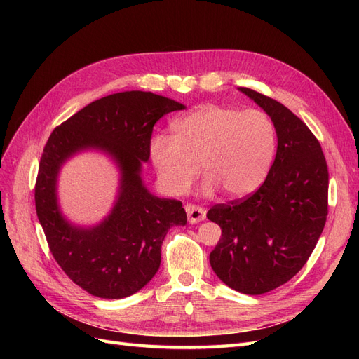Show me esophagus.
<instances>
[{
	"mask_svg": "<svg viewBox=\"0 0 359 359\" xmlns=\"http://www.w3.org/2000/svg\"><path fill=\"white\" fill-rule=\"evenodd\" d=\"M186 211H187V217H189L190 223H199V222L205 220V210L202 208V206L187 205Z\"/></svg>",
	"mask_w": 359,
	"mask_h": 359,
	"instance_id": "esophagus-1",
	"label": "esophagus"
}]
</instances>
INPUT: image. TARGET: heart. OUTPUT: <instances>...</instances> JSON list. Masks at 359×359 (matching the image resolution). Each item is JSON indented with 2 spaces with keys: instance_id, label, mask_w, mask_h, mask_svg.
<instances>
[{
  "instance_id": "obj_1",
  "label": "heart",
  "mask_w": 359,
  "mask_h": 359,
  "mask_svg": "<svg viewBox=\"0 0 359 359\" xmlns=\"http://www.w3.org/2000/svg\"><path fill=\"white\" fill-rule=\"evenodd\" d=\"M173 137L160 135L151 142L158 181L169 194L181 196L202 168L205 190H223L227 198L256 191L268 175L277 147L271 116L262 111H241L203 104L177 119Z\"/></svg>"
}]
</instances>
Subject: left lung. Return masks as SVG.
Here are the masks:
<instances>
[{
  "label": "left lung",
  "mask_w": 359,
  "mask_h": 359,
  "mask_svg": "<svg viewBox=\"0 0 359 359\" xmlns=\"http://www.w3.org/2000/svg\"><path fill=\"white\" fill-rule=\"evenodd\" d=\"M271 116L277 154L266 180L245 198L217 203L206 217L222 227L210 264L224 285L262 295L306 265L328 215V166L319 140L285 104L241 86Z\"/></svg>",
  "instance_id": "1"
}]
</instances>
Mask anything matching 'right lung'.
I'll return each mask as SVG.
<instances>
[{"mask_svg": "<svg viewBox=\"0 0 359 359\" xmlns=\"http://www.w3.org/2000/svg\"><path fill=\"white\" fill-rule=\"evenodd\" d=\"M181 109V103L153 93H116L53 128L43 148L34 187L39 222L57 264L74 285L94 297L118 299L142 289L160 266L168 231L187 223L182 202L153 196L139 177L140 161L149 158L154 124ZM85 147L107 150L123 172L117 205L93 230L64 221L55 194L60 163Z\"/></svg>", "mask_w": 359, "mask_h": 359, "instance_id": "obj_1", "label": "right lung"}]
</instances>
